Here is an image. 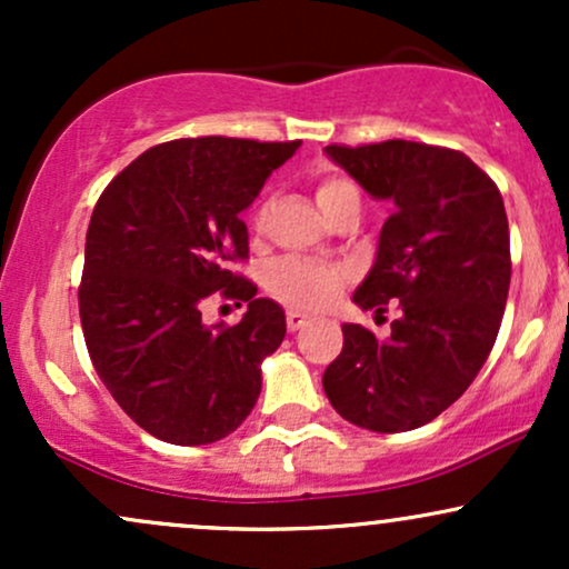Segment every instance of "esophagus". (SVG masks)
<instances>
[{
    "instance_id": "obj_1",
    "label": "esophagus",
    "mask_w": 569,
    "mask_h": 569,
    "mask_svg": "<svg viewBox=\"0 0 569 569\" xmlns=\"http://www.w3.org/2000/svg\"><path fill=\"white\" fill-rule=\"evenodd\" d=\"M286 326H289V331H299L302 326H307V316L299 310H289L286 312Z\"/></svg>"
}]
</instances>
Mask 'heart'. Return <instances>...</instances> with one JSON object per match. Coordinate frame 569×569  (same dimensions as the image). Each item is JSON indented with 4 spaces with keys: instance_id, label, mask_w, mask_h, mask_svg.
<instances>
[{
    "instance_id": "obj_1",
    "label": "heart",
    "mask_w": 569,
    "mask_h": 569,
    "mask_svg": "<svg viewBox=\"0 0 569 569\" xmlns=\"http://www.w3.org/2000/svg\"><path fill=\"white\" fill-rule=\"evenodd\" d=\"M316 202L329 219L342 211H361V187L350 176L326 171L316 179ZM272 211V198L259 200L251 213V230L264 232ZM350 272L339 264L316 262V259L289 257L267 267L264 286L272 297L299 310H323L335 305L348 286Z\"/></svg>"
}]
</instances>
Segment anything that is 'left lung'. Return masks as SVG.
I'll use <instances>...</instances> for the list:
<instances>
[{"instance_id": "obj_1", "label": "left lung", "mask_w": 569, "mask_h": 569, "mask_svg": "<svg viewBox=\"0 0 569 569\" xmlns=\"http://www.w3.org/2000/svg\"><path fill=\"white\" fill-rule=\"evenodd\" d=\"M326 152L369 194L393 200L352 302L398 318L388 339L345 323L323 390L358 428H420L466 393L498 339L511 286L502 194L457 149L390 139Z\"/></svg>"}]
</instances>
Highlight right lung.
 <instances>
[{"label":"right lung","mask_w":569,"mask_h":569,"mask_svg":"<svg viewBox=\"0 0 569 569\" xmlns=\"http://www.w3.org/2000/svg\"><path fill=\"white\" fill-rule=\"evenodd\" d=\"M302 141L200 136L158 143L109 181L84 238L80 321L90 361L154 439L230 436L262 390L286 316L232 270L248 259L240 211ZM249 302L240 325L206 327L208 298Z\"/></svg>","instance_id":"add662e5"}]
</instances>
